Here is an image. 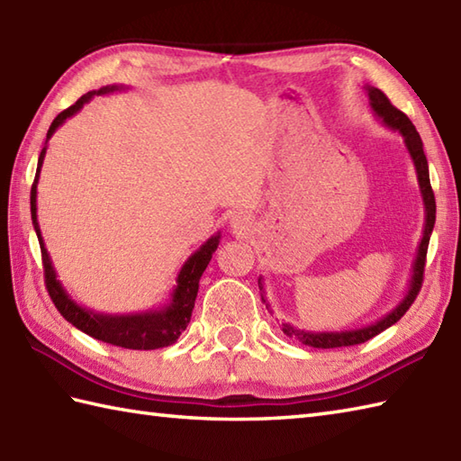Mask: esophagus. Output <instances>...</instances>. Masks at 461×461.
<instances>
[{
    "label": "esophagus",
    "mask_w": 461,
    "mask_h": 461,
    "mask_svg": "<svg viewBox=\"0 0 461 461\" xmlns=\"http://www.w3.org/2000/svg\"><path fill=\"white\" fill-rule=\"evenodd\" d=\"M230 228L233 233H238V236H241V238L249 236L253 230V215L249 212H243V210L236 212L230 218Z\"/></svg>",
    "instance_id": "obj_1"
}]
</instances>
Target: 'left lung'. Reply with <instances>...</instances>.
Listing matches in <instances>:
<instances>
[{
  "label": "left lung",
  "mask_w": 461,
  "mask_h": 461,
  "mask_svg": "<svg viewBox=\"0 0 461 461\" xmlns=\"http://www.w3.org/2000/svg\"><path fill=\"white\" fill-rule=\"evenodd\" d=\"M365 91L368 96V106H370L372 114H375L376 119L386 126V129L394 131L402 136L410 160H412V164H414L418 188H420V194H422V202H424L422 240H420V243H418L416 259L412 263V276H410L404 297L400 299L396 303V307L390 309L386 315H382L375 322H370V325L357 327V329H345V330H307V329L293 327L291 322H281V329L287 337L297 339L299 342H303V345L312 347V348H339V347L360 345V342L370 340L372 337H376L378 332L386 330L388 327H393L396 321L404 317V312L410 309V305H412L420 287H422L428 243H429V236H432V230L436 223V200H434L432 185H429V172H428V160L424 154V144H422V139H420L416 126L402 111H398L396 106L388 101V96L380 89H376V86L365 85ZM259 291H261V299H263V303H266V307L273 312L269 301L266 297L263 277H259Z\"/></svg>",
  "instance_id": "obj_1"
}]
</instances>
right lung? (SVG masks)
Returning <instances> with one entry per match:
<instances>
[{"label":"right lung","mask_w":461,"mask_h":461,"mask_svg":"<svg viewBox=\"0 0 461 461\" xmlns=\"http://www.w3.org/2000/svg\"><path fill=\"white\" fill-rule=\"evenodd\" d=\"M126 89H129L126 85L101 86L99 91H89L86 95H83L73 106H68L67 111L57 114V119L51 122V126H49L45 146L37 160L35 182L32 185V220H33L39 246H41L47 291L49 295H51L59 312H61V315L71 322L73 327L83 330L85 335H89L96 340L109 342V345H114V347L132 348V350H154V348L174 345V342L182 335V330H185V327H188L194 303H195V297H198L202 273L205 271V267H208L213 251L220 246L221 231L213 233L210 240H205L202 246L184 261L178 276H176V285L170 291V297L164 305L149 309V311H140V312L113 315V312H101V311L79 305V303L68 295L67 289L63 287V283L57 277V271L53 267L51 256H49V251L45 248V240L41 236V228H39V220H37V182H39V174H41V166L47 154L49 139L55 134L59 126L79 113L83 109V104L95 99V96L119 93Z\"/></svg>","instance_id":"right-lung-1"}]
</instances>
